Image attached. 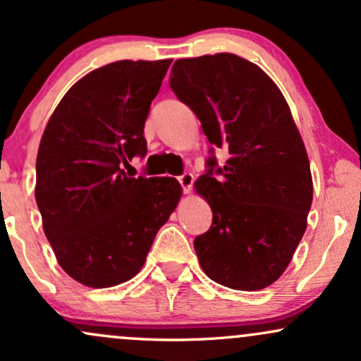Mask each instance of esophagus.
Returning a JSON list of instances; mask_svg holds the SVG:
<instances>
[{
	"label": "esophagus",
	"instance_id": "34e87169",
	"mask_svg": "<svg viewBox=\"0 0 361 361\" xmlns=\"http://www.w3.org/2000/svg\"><path fill=\"white\" fill-rule=\"evenodd\" d=\"M193 175L192 173H183L180 178H178V181H180L181 186H183V192L185 193H190L192 192V186H193Z\"/></svg>",
	"mask_w": 361,
	"mask_h": 361
}]
</instances>
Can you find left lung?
Returning a JSON list of instances; mask_svg holds the SVG:
<instances>
[{"instance_id":"obj_1","label":"left lung","mask_w":361,"mask_h":361,"mask_svg":"<svg viewBox=\"0 0 361 361\" xmlns=\"http://www.w3.org/2000/svg\"><path fill=\"white\" fill-rule=\"evenodd\" d=\"M169 86L202 123L226 164L207 161L195 190L212 226L193 241L202 270L234 290L267 288L292 261L307 227L312 175L279 86L252 62L221 52L175 61Z\"/></svg>"}]
</instances>
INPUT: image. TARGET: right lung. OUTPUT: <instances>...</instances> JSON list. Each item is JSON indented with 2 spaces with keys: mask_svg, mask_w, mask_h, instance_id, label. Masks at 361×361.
Here are the masks:
<instances>
[{
  "mask_svg": "<svg viewBox=\"0 0 361 361\" xmlns=\"http://www.w3.org/2000/svg\"><path fill=\"white\" fill-rule=\"evenodd\" d=\"M171 59L117 61L74 82L37 152L35 200L57 263L91 288L134 279L181 198L176 178L128 176Z\"/></svg>",
  "mask_w": 361,
  "mask_h": 361,
  "instance_id": "obj_1",
  "label": "right lung"
}]
</instances>
